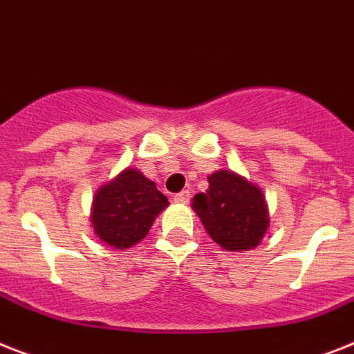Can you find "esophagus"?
I'll return each instance as SVG.
<instances>
[{"label": "esophagus", "instance_id": "esophagus-1", "mask_svg": "<svg viewBox=\"0 0 354 354\" xmlns=\"http://www.w3.org/2000/svg\"><path fill=\"white\" fill-rule=\"evenodd\" d=\"M189 197H192V195H189L188 189H183L180 194L174 195V201L179 204H186V203H189Z\"/></svg>", "mask_w": 354, "mask_h": 354}]
</instances>
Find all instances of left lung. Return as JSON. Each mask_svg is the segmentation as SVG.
I'll use <instances>...</instances> for the list:
<instances>
[{"label": "left lung", "instance_id": "obj_1", "mask_svg": "<svg viewBox=\"0 0 354 354\" xmlns=\"http://www.w3.org/2000/svg\"><path fill=\"white\" fill-rule=\"evenodd\" d=\"M208 183L206 194H197L192 203L208 235L226 251L259 246L270 227L262 189L232 170L213 171Z\"/></svg>", "mask_w": 354, "mask_h": 354}]
</instances>
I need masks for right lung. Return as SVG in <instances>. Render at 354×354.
Segmentation results:
<instances>
[{
  "instance_id": "1",
  "label": "right lung",
  "mask_w": 354,
  "mask_h": 354,
  "mask_svg": "<svg viewBox=\"0 0 354 354\" xmlns=\"http://www.w3.org/2000/svg\"><path fill=\"white\" fill-rule=\"evenodd\" d=\"M168 198L136 168H124L95 192L90 212L93 233L113 250H128L148 235Z\"/></svg>"
}]
</instances>
